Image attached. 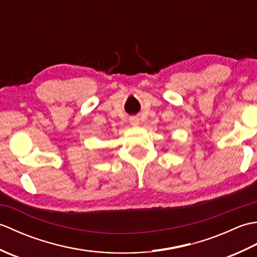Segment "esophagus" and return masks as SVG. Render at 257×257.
<instances>
[{"instance_id": "34e87169", "label": "esophagus", "mask_w": 257, "mask_h": 257, "mask_svg": "<svg viewBox=\"0 0 257 257\" xmlns=\"http://www.w3.org/2000/svg\"><path fill=\"white\" fill-rule=\"evenodd\" d=\"M129 121H130V123H132L133 125H137V124H139V119H138L137 117H130Z\"/></svg>"}]
</instances>
